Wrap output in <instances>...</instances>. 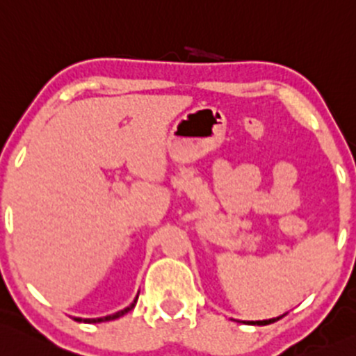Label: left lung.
I'll list each match as a JSON object with an SVG mask.
<instances>
[{
  "instance_id": "obj_1",
  "label": "left lung",
  "mask_w": 356,
  "mask_h": 356,
  "mask_svg": "<svg viewBox=\"0 0 356 356\" xmlns=\"http://www.w3.org/2000/svg\"><path fill=\"white\" fill-rule=\"evenodd\" d=\"M282 317H283V316H280V317H273V319H266V321H249V324H257V326H266V324L275 323V321L282 319Z\"/></svg>"
}]
</instances>
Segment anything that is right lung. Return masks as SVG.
Listing matches in <instances>:
<instances>
[{"instance_id": "right-lung-1", "label": "right lung", "mask_w": 356, "mask_h": 356, "mask_svg": "<svg viewBox=\"0 0 356 356\" xmlns=\"http://www.w3.org/2000/svg\"><path fill=\"white\" fill-rule=\"evenodd\" d=\"M136 300H138V297L134 298V300H133V304L126 307V309L119 310V312L112 314V316H106V317H97V319H81V317H73V319H74V321H78V323H87V324H93V323H106V321H114V319H118V317H121V316H124V314H128L131 309H134V305H136Z\"/></svg>"}]
</instances>
